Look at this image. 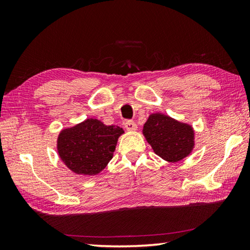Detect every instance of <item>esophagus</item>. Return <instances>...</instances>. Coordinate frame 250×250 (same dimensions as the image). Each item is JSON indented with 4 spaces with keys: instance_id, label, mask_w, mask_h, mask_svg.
Returning a JSON list of instances; mask_svg holds the SVG:
<instances>
[{
    "instance_id": "esophagus-1",
    "label": "esophagus",
    "mask_w": 250,
    "mask_h": 250,
    "mask_svg": "<svg viewBox=\"0 0 250 250\" xmlns=\"http://www.w3.org/2000/svg\"><path fill=\"white\" fill-rule=\"evenodd\" d=\"M125 128L128 130V131H136L137 130V125H135L134 121L126 120L125 122Z\"/></svg>"
}]
</instances>
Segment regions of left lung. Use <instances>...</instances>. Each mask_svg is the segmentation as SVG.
I'll return each mask as SVG.
<instances>
[{"label":"left lung","instance_id":"1","mask_svg":"<svg viewBox=\"0 0 250 250\" xmlns=\"http://www.w3.org/2000/svg\"><path fill=\"white\" fill-rule=\"evenodd\" d=\"M153 152L167 162H178L188 157L194 148L192 125L161 113L150 114L143 128Z\"/></svg>","mask_w":250,"mask_h":250}]
</instances>
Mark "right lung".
Here are the masks:
<instances>
[{
  "mask_svg": "<svg viewBox=\"0 0 250 250\" xmlns=\"http://www.w3.org/2000/svg\"><path fill=\"white\" fill-rule=\"evenodd\" d=\"M124 133L118 125H106L99 119L88 118L60 131L58 155L73 173L92 176L107 167Z\"/></svg>",
  "mask_w": 250,
  "mask_h": 250,
  "instance_id": "add662e5",
  "label": "right lung"
}]
</instances>
